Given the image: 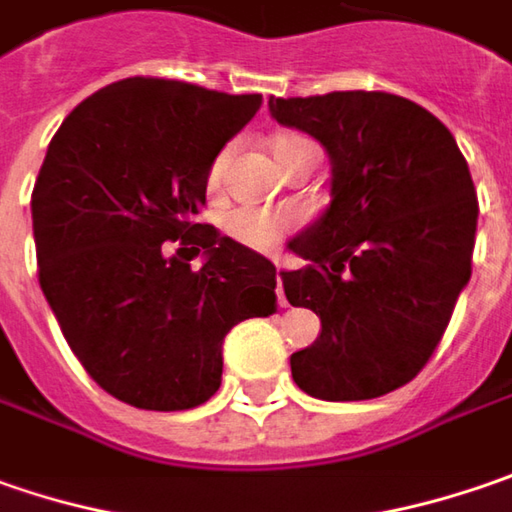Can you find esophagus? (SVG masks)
<instances>
[{
    "label": "esophagus",
    "mask_w": 512,
    "mask_h": 512,
    "mask_svg": "<svg viewBox=\"0 0 512 512\" xmlns=\"http://www.w3.org/2000/svg\"><path fill=\"white\" fill-rule=\"evenodd\" d=\"M275 280H278V303H280V306H286V295H283V280H280V269H278V275H275Z\"/></svg>",
    "instance_id": "obj_1"
}]
</instances>
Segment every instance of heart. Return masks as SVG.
Returning a JSON list of instances; mask_svg holds the SVG:
<instances>
[{"mask_svg": "<svg viewBox=\"0 0 512 512\" xmlns=\"http://www.w3.org/2000/svg\"><path fill=\"white\" fill-rule=\"evenodd\" d=\"M272 154L278 160L280 168H286L289 163H295L300 157H312L315 148L309 140L303 137H295V134H286V137H278L272 143ZM232 157V148H223L217 157H214L212 168H209V186H220L223 180V171H226V163ZM226 229L232 232V237H237L240 243L252 246V249H275L278 240L283 234L289 232V220L283 214L272 212H257V209H237L226 217Z\"/></svg>", "mask_w": 512, "mask_h": 512, "instance_id": "heart-1", "label": "heart"}]
</instances>
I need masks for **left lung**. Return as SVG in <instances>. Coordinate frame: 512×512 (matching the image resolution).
I'll return each instance as SVG.
<instances>
[{"mask_svg": "<svg viewBox=\"0 0 512 512\" xmlns=\"http://www.w3.org/2000/svg\"><path fill=\"white\" fill-rule=\"evenodd\" d=\"M269 114L329 154L332 200L286 249L292 306L321 335L289 358L321 401H367L412 381L470 280L478 200L467 160L438 117L384 91L269 97Z\"/></svg>", "mask_w": 512, "mask_h": 512, "instance_id": "obj_1", "label": "left lung"}]
</instances>
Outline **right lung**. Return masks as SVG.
Listing matches in <instances>:
<instances>
[{"instance_id":"1","label":"right lung","mask_w":512,"mask_h":512,"mask_svg":"<svg viewBox=\"0 0 512 512\" xmlns=\"http://www.w3.org/2000/svg\"><path fill=\"white\" fill-rule=\"evenodd\" d=\"M260 102L120 79L79 102L48 145L31 197L42 295L85 372L137 410L209 401L232 326L275 312V263L197 223L214 157ZM168 239L181 240L174 256Z\"/></svg>"}]
</instances>
